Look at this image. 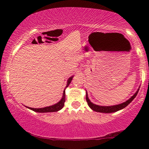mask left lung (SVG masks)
I'll return each mask as SVG.
<instances>
[{
	"mask_svg": "<svg viewBox=\"0 0 149 149\" xmlns=\"http://www.w3.org/2000/svg\"><path fill=\"white\" fill-rule=\"evenodd\" d=\"M139 88L138 89V90L136 91V92L133 95V96L130 97L129 100H128L127 101L118 104V105H114V106H98L96 105V104H93L92 102H91L90 100H89L88 97V93L86 92V101H87L88 106H90V108L91 109L93 110L94 111H96V112H102V113H112V112H117L120 110H122L126 107L128 104H129L134 99V97L136 96L137 94H138Z\"/></svg>",
	"mask_w": 149,
	"mask_h": 149,
	"instance_id": "8db88e82",
	"label": "left lung"
}]
</instances>
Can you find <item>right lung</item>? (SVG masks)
I'll return each instance as SVG.
<instances>
[{"instance_id": "1", "label": "right lung", "mask_w": 149, "mask_h": 149, "mask_svg": "<svg viewBox=\"0 0 149 149\" xmlns=\"http://www.w3.org/2000/svg\"><path fill=\"white\" fill-rule=\"evenodd\" d=\"M73 77L74 76L70 77V78L68 79L66 88L68 87V86L70 85V84L71 83V81H72V79H73ZM65 90H64L63 93V97H62L61 100L59 102H57V104H54V105H52L50 106H47V107L41 108H29V107H26V108H28L29 109H31L33 111H35V112H39V113L57 112V111L60 110L61 108L63 107L64 102H65Z\"/></svg>"}]
</instances>
